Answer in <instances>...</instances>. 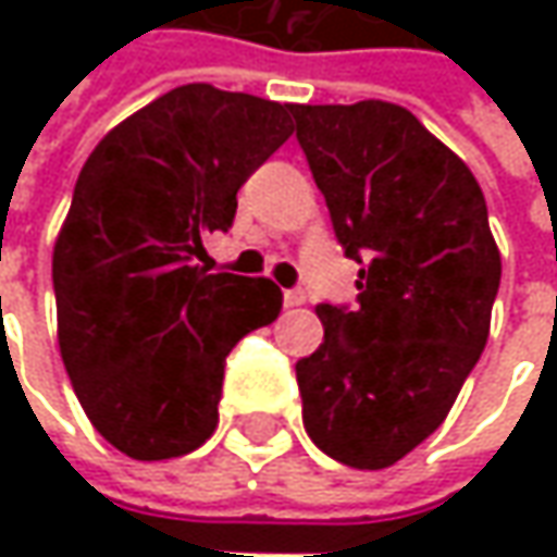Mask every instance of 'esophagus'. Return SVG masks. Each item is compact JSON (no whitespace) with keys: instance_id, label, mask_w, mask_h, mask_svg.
I'll list each match as a JSON object with an SVG mask.
<instances>
[{"instance_id":"1","label":"esophagus","mask_w":557,"mask_h":557,"mask_svg":"<svg viewBox=\"0 0 557 557\" xmlns=\"http://www.w3.org/2000/svg\"><path fill=\"white\" fill-rule=\"evenodd\" d=\"M307 304V294L300 288H290L285 290V307H304Z\"/></svg>"}]
</instances>
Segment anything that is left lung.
<instances>
[{
	"label": "left lung",
	"instance_id": "left-lung-1",
	"mask_svg": "<svg viewBox=\"0 0 557 557\" xmlns=\"http://www.w3.org/2000/svg\"><path fill=\"white\" fill-rule=\"evenodd\" d=\"M359 307L319 304L297 362L304 428L334 461L391 468L449 416L490 337L503 257L474 173L391 101L294 104Z\"/></svg>",
	"mask_w": 557,
	"mask_h": 557
}]
</instances>
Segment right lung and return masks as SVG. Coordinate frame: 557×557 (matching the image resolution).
Wrapping results in <instances>:
<instances>
[{
    "mask_svg": "<svg viewBox=\"0 0 557 557\" xmlns=\"http://www.w3.org/2000/svg\"><path fill=\"white\" fill-rule=\"evenodd\" d=\"M290 108L188 83L117 123L79 170L52 253L58 347L83 412L129 459L210 440L225 356L282 312L275 282L198 260L288 141Z\"/></svg>",
    "mask_w": 557,
    "mask_h": 557,
    "instance_id": "obj_1",
    "label": "right lung"
}]
</instances>
